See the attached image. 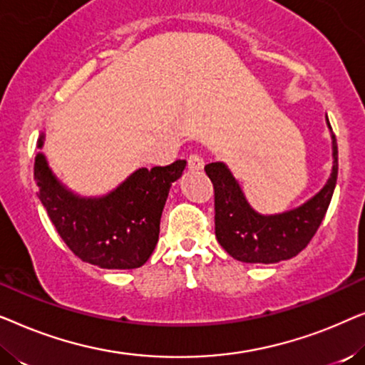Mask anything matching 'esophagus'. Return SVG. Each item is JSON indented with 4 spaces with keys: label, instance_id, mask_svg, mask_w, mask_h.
<instances>
[{
    "label": "esophagus",
    "instance_id": "34e87169",
    "mask_svg": "<svg viewBox=\"0 0 365 365\" xmlns=\"http://www.w3.org/2000/svg\"><path fill=\"white\" fill-rule=\"evenodd\" d=\"M187 168L192 169V171H199V169H202V168H204L202 158L199 156L197 153L189 154V158H187Z\"/></svg>",
    "mask_w": 365,
    "mask_h": 365
}]
</instances>
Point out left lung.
Here are the masks:
<instances>
[{
	"label": "left lung",
	"instance_id": "obj_1",
	"mask_svg": "<svg viewBox=\"0 0 365 365\" xmlns=\"http://www.w3.org/2000/svg\"><path fill=\"white\" fill-rule=\"evenodd\" d=\"M331 128V123H329ZM332 174L321 192L294 211L261 216L249 206L236 179L222 163L206 164L214 186L216 237L241 262L272 264L297 256L317 232L337 182V139L332 133Z\"/></svg>",
	"mask_w": 365,
	"mask_h": 365
}]
</instances>
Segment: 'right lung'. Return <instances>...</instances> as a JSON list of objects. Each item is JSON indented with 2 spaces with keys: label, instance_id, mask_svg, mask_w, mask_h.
Segmentation results:
<instances>
[{
  "label": "right lung",
  "instance_id": "add662e5",
  "mask_svg": "<svg viewBox=\"0 0 365 365\" xmlns=\"http://www.w3.org/2000/svg\"><path fill=\"white\" fill-rule=\"evenodd\" d=\"M38 146H43V136ZM186 161L138 169L99 199L74 196L53 176L43 154L34 161L39 201L64 244L81 261L103 269H136L151 256L171 184Z\"/></svg>",
  "mask_w": 365,
  "mask_h": 365
}]
</instances>
